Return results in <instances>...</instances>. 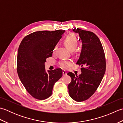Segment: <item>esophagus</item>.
Wrapping results in <instances>:
<instances>
[{
	"mask_svg": "<svg viewBox=\"0 0 123 123\" xmlns=\"http://www.w3.org/2000/svg\"><path fill=\"white\" fill-rule=\"evenodd\" d=\"M62 73H63V76H66V75H67V72L66 71H63Z\"/></svg>",
	"mask_w": 123,
	"mask_h": 123,
	"instance_id": "esophagus-1",
	"label": "esophagus"
}]
</instances>
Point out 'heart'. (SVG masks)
I'll return each mask as SVG.
<instances>
[{
    "instance_id": "heart-1",
    "label": "heart",
    "mask_w": 123,
    "mask_h": 123,
    "mask_svg": "<svg viewBox=\"0 0 123 123\" xmlns=\"http://www.w3.org/2000/svg\"><path fill=\"white\" fill-rule=\"evenodd\" d=\"M64 42L65 45L68 48L70 51H73L78 46V42L76 36L74 34H70L68 35L66 38L64 39ZM56 49V46H55L54 50ZM72 62L70 61H62L59 63V66L62 68L66 69L67 67L71 66Z\"/></svg>"
}]
</instances>
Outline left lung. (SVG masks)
I'll list each match as a JSON object with an SVG mask.
<instances>
[{"instance_id": "8db88e82", "label": "left lung", "mask_w": 123, "mask_h": 123, "mask_svg": "<svg viewBox=\"0 0 123 123\" xmlns=\"http://www.w3.org/2000/svg\"><path fill=\"white\" fill-rule=\"evenodd\" d=\"M79 34L82 49L77 64L82 67L81 74L68 73L71 82L68 86L69 94L76 101L89 98L100 84L106 71V59L102 44L98 36L90 31L73 29Z\"/></svg>"}]
</instances>
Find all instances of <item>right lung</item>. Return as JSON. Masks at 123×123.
<instances>
[{
    "label": "right lung",
    "mask_w": 123,
    "mask_h": 123,
    "mask_svg": "<svg viewBox=\"0 0 123 123\" xmlns=\"http://www.w3.org/2000/svg\"><path fill=\"white\" fill-rule=\"evenodd\" d=\"M65 30L37 31L23 38L18 48L17 71L20 81L30 95L39 100L50 97L53 86L62 76V70H45L46 60Z\"/></svg>",
    "instance_id": "1"
}]
</instances>
